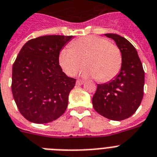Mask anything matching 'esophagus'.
I'll return each instance as SVG.
<instances>
[{
    "instance_id": "esophagus-1",
    "label": "esophagus",
    "mask_w": 157,
    "mask_h": 157,
    "mask_svg": "<svg viewBox=\"0 0 157 157\" xmlns=\"http://www.w3.org/2000/svg\"><path fill=\"white\" fill-rule=\"evenodd\" d=\"M84 82H85V81H83V80H77L76 84V85H81L84 84Z\"/></svg>"
}]
</instances>
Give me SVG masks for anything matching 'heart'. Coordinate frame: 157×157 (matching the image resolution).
Wrapping results in <instances>:
<instances>
[{
	"mask_svg": "<svg viewBox=\"0 0 157 157\" xmlns=\"http://www.w3.org/2000/svg\"><path fill=\"white\" fill-rule=\"evenodd\" d=\"M84 61L88 67L85 76L107 83L113 81L121 71L123 56L118 46L97 36L79 38L71 42L70 48H64L60 52V65L68 76H75L84 66Z\"/></svg>",
	"mask_w": 157,
	"mask_h": 157,
	"instance_id": "b5f03b06",
	"label": "heart"
}]
</instances>
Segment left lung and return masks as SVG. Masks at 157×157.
Wrapping results in <instances>:
<instances>
[{"instance_id":"left-lung-1","label":"left lung","mask_w":157,"mask_h":157,"mask_svg":"<svg viewBox=\"0 0 157 157\" xmlns=\"http://www.w3.org/2000/svg\"><path fill=\"white\" fill-rule=\"evenodd\" d=\"M115 40L123 56L121 72L114 80L97 85L93 97V108L99 114L113 121L133 115L144 96V71L136 49L127 39L117 34H105Z\"/></svg>"}]
</instances>
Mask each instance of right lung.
<instances>
[{
    "label": "right lung",
    "mask_w": 157,
    "mask_h": 157,
    "mask_svg": "<svg viewBox=\"0 0 157 157\" xmlns=\"http://www.w3.org/2000/svg\"><path fill=\"white\" fill-rule=\"evenodd\" d=\"M72 37L50 35L31 39L14 61L12 93L19 112L30 122L48 123L66 110L76 79L62 72L59 55Z\"/></svg>",
    "instance_id": "1"
}]
</instances>
